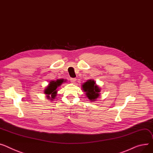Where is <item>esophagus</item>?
Here are the masks:
<instances>
[{
	"mask_svg": "<svg viewBox=\"0 0 153 153\" xmlns=\"http://www.w3.org/2000/svg\"><path fill=\"white\" fill-rule=\"evenodd\" d=\"M70 80H71V82H72L73 84H74V83H75V82L76 81V78H71Z\"/></svg>",
	"mask_w": 153,
	"mask_h": 153,
	"instance_id": "34e87169",
	"label": "esophagus"
}]
</instances>
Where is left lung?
<instances>
[{"label":"left lung","mask_w":153,"mask_h":153,"mask_svg":"<svg viewBox=\"0 0 153 153\" xmlns=\"http://www.w3.org/2000/svg\"><path fill=\"white\" fill-rule=\"evenodd\" d=\"M82 86V90L85 92V95L90 101H94L100 96V88L97 85L94 80H87Z\"/></svg>","instance_id":"1"}]
</instances>
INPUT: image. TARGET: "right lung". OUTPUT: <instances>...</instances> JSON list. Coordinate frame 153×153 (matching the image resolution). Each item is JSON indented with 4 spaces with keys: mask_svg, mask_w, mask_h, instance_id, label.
Listing matches in <instances>:
<instances>
[{
    "mask_svg": "<svg viewBox=\"0 0 153 153\" xmlns=\"http://www.w3.org/2000/svg\"><path fill=\"white\" fill-rule=\"evenodd\" d=\"M66 80H65L63 79L50 81L48 85L44 90V94L46 95L47 99L50 100H53L55 99L57 94L58 87H59Z\"/></svg>",
    "mask_w": 153,
    "mask_h": 153,
    "instance_id": "right-lung-1",
    "label": "right lung"
}]
</instances>
